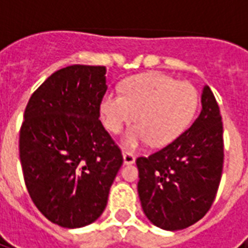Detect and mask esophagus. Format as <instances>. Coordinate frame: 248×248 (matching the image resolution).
Instances as JSON below:
<instances>
[{"instance_id":"obj_1","label":"esophagus","mask_w":248,"mask_h":248,"mask_svg":"<svg viewBox=\"0 0 248 248\" xmlns=\"http://www.w3.org/2000/svg\"><path fill=\"white\" fill-rule=\"evenodd\" d=\"M122 155H124V165H132V163L135 162V155H132L131 152L124 151V153H122Z\"/></svg>"}]
</instances>
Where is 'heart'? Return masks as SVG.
Returning <instances> with one entry per match:
<instances>
[{
    "label": "heart",
    "instance_id": "1",
    "mask_svg": "<svg viewBox=\"0 0 248 248\" xmlns=\"http://www.w3.org/2000/svg\"><path fill=\"white\" fill-rule=\"evenodd\" d=\"M197 107L198 93L194 86L151 72L128 78L122 86V95L105 93L100 112L105 127L113 134L122 131L135 118L139 124L124 138L127 147L147 141L153 147H163L186 128Z\"/></svg>",
    "mask_w": 248,
    "mask_h": 248
}]
</instances>
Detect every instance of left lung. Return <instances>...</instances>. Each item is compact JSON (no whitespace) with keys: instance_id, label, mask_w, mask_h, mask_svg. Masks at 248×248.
<instances>
[{"instance_id":"1","label":"left lung","mask_w":248,"mask_h":248,"mask_svg":"<svg viewBox=\"0 0 248 248\" xmlns=\"http://www.w3.org/2000/svg\"><path fill=\"white\" fill-rule=\"evenodd\" d=\"M201 103L200 116L188 130L149 157L136 159L144 214L165 231H180L202 219L219 189L223 122L208 86L203 87Z\"/></svg>"}]
</instances>
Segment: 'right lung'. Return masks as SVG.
<instances>
[{"label": "right lung", "instance_id": "obj_1", "mask_svg": "<svg viewBox=\"0 0 248 248\" xmlns=\"http://www.w3.org/2000/svg\"><path fill=\"white\" fill-rule=\"evenodd\" d=\"M107 69L71 65L32 93L19 136L25 186L51 223L81 228L103 214L124 158L101 124Z\"/></svg>", "mask_w": 248, "mask_h": 248}]
</instances>
